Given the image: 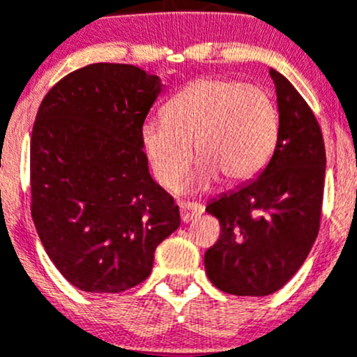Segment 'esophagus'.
Masks as SVG:
<instances>
[{
  "label": "esophagus",
  "mask_w": 357,
  "mask_h": 357,
  "mask_svg": "<svg viewBox=\"0 0 357 357\" xmlns=\"http://www.w3.org/2000/svg\"><path fill=\"white\" fill-rule=\"evenodd\" d=\"M179 211H181L183 223H188V221H192L193 218L200 216V214L204 213V207L202 204H197V202H181L179 204Z\"/></svg>",
  "instance_id": "esophagus-1"
}]
</instances>
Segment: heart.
<instances>
[{"mask_svg":"<svg viewBox=\"0 0 357 357\" xmlns=\"http://www.w3.org/2000/svg\"><path fill=\"white\" fill-rule=\"evenodd\" d=\"M279 112L272 96L259 86L230 78H199L176 92L162 119L146 120L141 144L155 178L176 190L193 160H200L195 185L206 188L223 178L238 185L256 178L274 155Z\"/></svg>","mask_w":357,"mask_h":357,"instance_id":"heart-1","label":"heart"}]
</instances>
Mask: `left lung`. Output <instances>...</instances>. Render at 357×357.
Returning a JSON list of instances; mask_svg holds the SVG:
<instances>
[{
    "label": "left lung",
    "instance_id": "left-lung-1",
    "mask_svg": "<svg viewBox=\"0 0 357 357\" xmlns=\"http://www.w3.org/2000/svg\"><path fill=\"white\" fill-rule=\"evenodd\" d=\"M278 92L279 139L255 181L213 200L221 225L204 256L209 281L237 296L279 291L298 272L319 234L326 150L321 127L286 76L271 69Z\"/></svg>",
    "mask_w": 357,
    "mask_h": 357
}]
</instances>
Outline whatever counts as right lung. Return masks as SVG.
I'll use <instances>...</instances> for the list:
<instances>
[{"mask_svg":"<svg viewBox=\"0 0 357 357\" xmlns=\"http://www.w3.org/2000/svg\"><path fill=\"white\" fill-rule=\"evenodd\" d=\"M160 78L98 62L59 79L31 134V214L57 271L89 293H122L150 275L181 218L153 181L141 127Z\"/></svg>","mask_w":357,"mask_h":357,"instance_id":"1","label":"right lung"}]
</instances>
